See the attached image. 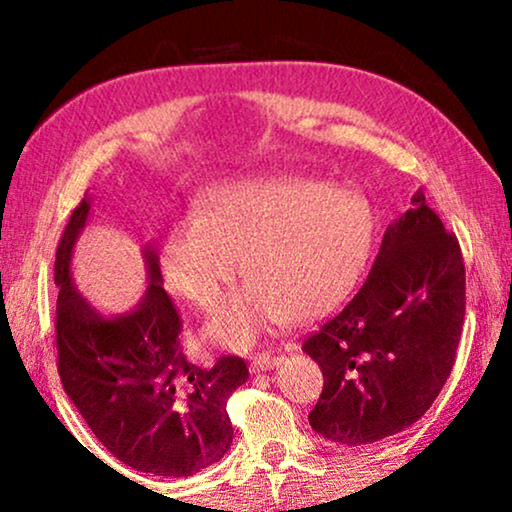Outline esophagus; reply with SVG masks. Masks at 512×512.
<instances>
[{
	"instance_id": "1",
	"label": "esophagus",
	"mask_w": 512,
	"mask_h": 512,
	"mask_svg": "<svg viewBox=\"0 0 512 512\" xmlns=\"http://www.w3.org/2000/svg\"><path fill=\"white\" fill-rule=\"evenodd\" d=\"M282 361H284V356H279V354H258V356H254V361H251V366L261 373V370L277 368Z\"/></svg>"
}]
</instances>
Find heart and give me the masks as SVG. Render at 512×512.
I'll use <instances>...</instances> for the list:
<instances>
[{"instance_id": "obj_1", "label": "heart", "mask_w": 512, "mask_h": 512, "mask_svg": "<svg viewBox=\"0 0 512 512\" xmlns=\"http://www.w3.org/2000/svg\"><path fill=\"white\" fill-rule=\"evenodd\" d=\"M375 235L363 195L305 177L223 188L205 212L186 214L167 235L165 265L174 286L212 310L244 270L251 279L207 331L228 347H247L293 317L317 319L354 289Z\"/></svg>"}]
</instances>
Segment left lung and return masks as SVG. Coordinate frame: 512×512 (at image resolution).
Here are the masks:
<instances>
[{"mask_svg":"<svg viewBox=\"0 0 512 512\" xmlns=\"http://www.w3.org/2000/svg\"><path fill=\"white\" fill-rule=\"evenodd\" d=\"M464 314L459 242L417 191L359 293L305 340L324 375L312 429L356 447L415 424L450 377Z\"/></svg>","mask_w":512,"mask_h":512,"instance_id":"left-lung-1","label":"left lung"}]
</instances>
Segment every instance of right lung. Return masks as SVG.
Returning <instances> with one entry per match:
<instances>
[{
	"label": "right lung",
	"instance_id": "1",
	"mask_svg": "<svg viewBox=\"0 0 512 512\" xmlns=\"http://www.w3.org/2000/svg\"><path fill=\"white\" fill-rule=\"evenodd\" d=\"M88 195L55 251V342L67 396L97 440L142 473L188 478L233 443L226 403L249 380L240 356L200 368L181 349V317L167 296L158 251L142 249L146 289L132 310L104 317L76 291L72 256L90 216Z\"/></svg>",
	"mask_w": 512,
	"mask_h": 512
}]
</instances>
